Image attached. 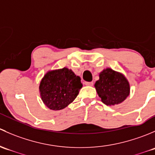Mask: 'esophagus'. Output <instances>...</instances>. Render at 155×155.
Returning <instances> with one entry per match:
<instances>
[{
	"label": "esophagus",
	"instance_id": "esophagus-1",
	"mask_svg": "<svg viewBox=\"0 0 155 155\" xmlns=\"http://www.w3.org/2000/svg\"><path fill=\"white\" fill-rule=\"evenodd\" d=\"M94 84L93 82H85V85H90V86H92Z\"/></svg>",
	"mask_w": 155,
	"mask_h": 155
}]
</instances>
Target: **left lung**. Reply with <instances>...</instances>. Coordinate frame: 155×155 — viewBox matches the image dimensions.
Returning a JSON list of instances; mask_svg holds the SVG:
<instances>
[{
  "instance_id": "1",
  "label": "left lung",
  "mask_w": 155,
  "mask_h": 155,
  "mask_svg": "<svg viewBox=\"0 0 155 155\" xmlns=\"http://www.w3.org/2000/svg\"><path fill=\"white\" fill-rule=\"evenodd\" d=\"M100 79L95 83L97 94L104 104L115 106L122 103L130 94L128 81L121 73L110 68L100 73Z\"/></svg>"
}]
</instances>
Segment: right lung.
Masks as SVG:
<instances>
[{
	"label": "right lung",
	"mask_w": 155,
	"mask_h": 155,
	"mask_svg": "<svg viewBox=\"0 0 155 155\" xmlns=\"http://www.w3.org/2000/svg\"><path fill=\"white\" fill-rule=\"evenodd\" d=\"M82 87L80 77L64 68L46 73L39 88L46 107L52 110H61L76 99Z\"/></svg>",
	"instance_id": "1"
}]
</instances>
